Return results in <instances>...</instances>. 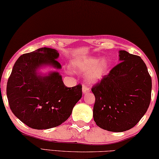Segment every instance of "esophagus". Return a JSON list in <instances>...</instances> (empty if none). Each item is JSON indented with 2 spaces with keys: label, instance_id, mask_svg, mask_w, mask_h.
Segmentation results:
<instances>
[{
  "label": "esophagus",
  "instance_id": "obj_1",
  "mask_svg": "<svg viewBox=\"0 0 159 159\" xmlns=\"http://www.w3.org/2000/svg\"><path fill=\"white\" fill-rule=\"evenodd\" d=\"M83 93H87L90 91V88L89 86H87L86 85H83Z\"/></svg>",
  "mask_w": 159,
  "mask_h": 159
}]
</instances>
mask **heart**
Wrapping results in <instances>:
<instances>
[{
    "label": "heart",
    "instance_id": "1",
    "mask_svg": "<svg viewBox=\"0 0 159 159\" xmlns=\"http://www.w3.org/2000/svg\"><path fill=\"white\" fill-rule=\"evenodd\" d=\"M74 69L81 72H86V79L90 82H96L100 80L107 69L108 64L105 59H101L96 63L95 59H85L83 61L73 62Z\"/></svg>",
    "mask_w": 159,
    "mask_h": 159
}]
</instances>
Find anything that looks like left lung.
I'll use <instances>...</instances> for the list:
<instances>
[{
  "mask_svg": "<svg viewBox=\"0 0 159 159\" xmlns=\"http://www.w3.org/2000/svg\"><path fill=\"white\" fill-rule=\"evenodd\" d=\"M120 63L92 87L93 119L103 129L122 132L134 127L147 112L152 78L140 57L120 51Z\"/></svg>",
  "mask_w": 159,
  "mask_h": 159,
  "instance_id": "left-lung-1",
  "label": "left lung"
}]
</instances>
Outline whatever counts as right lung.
<instances>
[{
	"label": "right lung",
	"instance_id": "right-lung-1",
	"mask_svg": "<svg viewBox=\"0 0 159 159\" xmlns=\"http://www.w3.org/2000/svg\"><path fill=\"white\" fill-rule=\"evenodd\" d=\"M56 49L43 47L21 55L15 63L6 93L12 113L28 127L47 129L64 122L82 97V85L65 86L61 75L37 74L42 65L61 69Z\"/></svg>",
	"mask_w": 159,
	"mask_h": 159
}]
</instances>
